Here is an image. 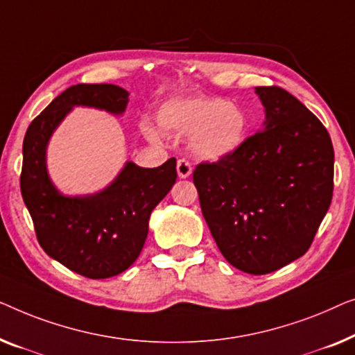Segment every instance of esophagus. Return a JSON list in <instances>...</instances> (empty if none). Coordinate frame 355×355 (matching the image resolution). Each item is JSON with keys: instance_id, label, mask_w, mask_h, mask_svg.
I'll list each match as a JSON object with an SVG mask.
<instances>
[{"instance_id": "obj_1", "label": "esophagus", "mask_w": 355, "mask_h": 355, "mask_svg": "<svg viewBox=\"0 0 355 355\" xmlns=\"http://www.w3.org/2000/svg\"><path fill=\"white\" fill-rule=\"evenodd\" d=\"M191 164H189L188 161H184V159H180V161L177 162V173L180 178H188L189 175H191Z\"/></svg>"}]
</instances>
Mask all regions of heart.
Segmentation results:
<instances>
[{
  "label": "heart",
  "instance_id": "heart-1",
  "mask_svg": "<svg viewBox=\"0 0 355 355\" xmlns=\"http://www.w3.org/2000/svg\"><path fill=\"white\" fill-rule=\"evenodd\" d=\"M157 121L166 132L191 137V151L211 162L225 161L236 154L249 132L248 114L222 98L171 99L159 107ZM143 133L154 143L161 139L148 122L143 123Z\"/></svg>",
  "mask_w": 355,
  "mask_h": 355
}]
</instances>
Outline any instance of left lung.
I'll list each match as a JSON object with an SVG mask.
<instances>
[{
  "instance_id": "obj_1",
  "label": "left lung",
  "mask_w": 355,
  "mask_h": 355,
  "mask_svg": "<svg viewBox=\"0 0 355 355\" xmlns=\"http://www.w3.org/2000/svg\"><path fill=\"white\" fill-rule=\"evenodd\" d=\"M262 132L193 173L207 227L238 270L266 275L311 248L333 196L334 151L323 123L286 89L257 87Z\"/></svg>"
}]
</instances>
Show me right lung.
Listing matches in <instances>:
<instances>
[{"label":"right lung","instance_id":"1","mask_svg":"<svg viewBox=\"0 0 355 355\" xmlns=\"http://www.w3.org/2000/svg\"><path fill=\"white\" fill-rule=\"evenodd\" d=\"M128 92L117 85L78 83L33 119L24 138L21 191L43 251L69 270L92 279L116 277L137 261L154 207L177 180L171 157L154 168L125 166L101 191L66 196L48 175L46 149L54 130L73 107L125 112Z\"/></svg>","mask_w":355,"mask_h":355}]
</instances>
